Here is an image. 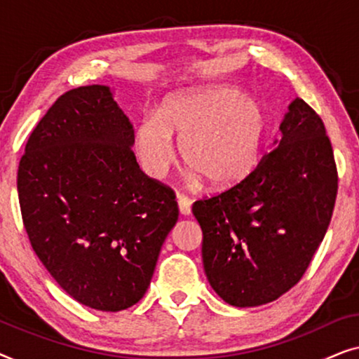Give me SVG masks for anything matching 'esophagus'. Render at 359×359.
<instances>
[{
	"label": "esophagus",
	"mask_w": 359,
	"mask_h": 359,
	"mask_svg": "<svg viewBox=\"0 0 359 359\" xmlns=\"http://www.w3.org/2000/svg\"><path fill=\"white\" fill-rule=\"evenodd\" d=\"M176 201H178V208L181 215H189L191 214V199L188 196L178 194L176 196Z\"/></svg>",
	"instance_id": "esophagus-1"
}]
</instances>
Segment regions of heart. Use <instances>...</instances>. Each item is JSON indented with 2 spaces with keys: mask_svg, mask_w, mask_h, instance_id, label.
I'll return each mask as SVG.
<instances>
[{
  "mask_svg": "<svg viewBox=\"0 0 359 359\" xmlns=\"http://www.w3.org/2000/svg\"><path fill=\"white\" fill-rule=\"evenodd\" d=\"M266 129L262 101L233 86H208L166 97L137 127L135 149L147 173L161 178L175 161L176 139L194 180L227 189L255 170Z\"/></svg>",
  "mask_w": 359,
  "mask_h": 359,
  "instance_id": "b5f03b06",
  "label": "heart"
}]
</instances>
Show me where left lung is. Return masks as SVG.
<instances>
[{"instance_id": "8db88e82", "label": "left lung", "mask_w": 359, "mask_h": 359, "mask_svg": "<svg viewBox=\"0 0 359 359\" xmlns=\"http://www.w3.org/2000/svg\"><path fill=\"white\" fill-rule=\"evenodd\" d=\"M279 130L242 183L193 204L205 276L235 307L273 302L301 281L335 205L337 166L320 117L296 97Z\"/></svg>"}]
</instances>
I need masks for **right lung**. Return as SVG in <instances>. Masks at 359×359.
Here are the masks:
<instances>
[{
	"instance_id": "add662e5",
	"label": "right lung",
	"mask_w": 359,
	"mask_h": 359,
	"mask_svg": "<svg viewBox=\"0 0 359 359\" xmlns=\"http://www.w3.org/2000/svg\"><path fill=\"white\" fill-rule=\"evenodd\" d=\"M132 145L111 88L80 86L53 102L19 161L34 252L68 296L102 312L144 297L178 220L175 193L139 168Z\"/></svg>"
}]
</instances>
